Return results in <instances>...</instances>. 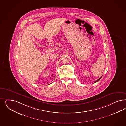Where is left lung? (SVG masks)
<instances>
[{"instance_id":"8db88e82","label":"left lung","mask_w":126,"mask_h":126,"mask_svg":"<svg viewBox=\"0 0 126 126\" xmlns=\"http://www.w3.org/2000/svg\"><path fill=\"white\" fill-rule=\"evenodd\" d=\"M102 77H100V78H99V79H98L97 80H96V81H95V82H94V83H95V82H97V81H99V80H100V79H101V78H102Z\"/></svg>"}]
</instances>
